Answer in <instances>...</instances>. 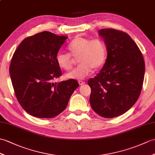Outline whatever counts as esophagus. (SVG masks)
<instances>
[{"label": "esophagus", "mask_w": 155, "mask_h": 155, "mask_svg": "<svg viewBox=\"0 0 155 155\" xmlns=\"http://www.w3.org/2000/svg\"><path fill=\"white\" fill-rule=\"evenodd\" d=\"M78 83L80 85H82V84H84L85 83V82L82 81H78Z\"/></svg>", "instance_id": "obj_1"}]
</instances>
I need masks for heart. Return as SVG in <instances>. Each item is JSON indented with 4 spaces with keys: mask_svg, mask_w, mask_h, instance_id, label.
Segmentation results:
<instances>
[{
    "mask_svg": "<svg viewBox=\"0 0 155 155\" xmlns=\"http://www.w3.org/2000/svg\"><path fill=\"white\" fill-rule=\"evenodd\" d=\"M69 54L59 53L56 55L58 66L64 71L71 69L73 66L72 57H77L80 63L71 73L66 74V78L82 80L91 74L94 68L98 69L106 62L107 48L102 39H91L77 36L67 46Z\"/></svg>",
    "mask_w": 155,
    "mask_h": 155,
    "instance_id": "heart-1",
    "label": "heart"
}]
</instances>
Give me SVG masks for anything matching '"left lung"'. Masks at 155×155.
<instances>
[{
	"label": "left lung",
	"mask_w": 155,
	"mask_h": 155,
	"mask_svg": "<svg viewBox=\"0 0 155 155\" xmlns=\"http://www.w3.org/2000/svg\"><path fill=\"white\" fill-rule=\"evenodd\" d=\"M98 34L105 42L107 55L100 73L88 81L91 88L90 104L100 116L112 118L126 112L138 100L145 61L127 34L111 28L100 30Z\"/></svg>",
	"instance_id": "left-lung-1"
}]
</instances>
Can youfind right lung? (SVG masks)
I'll list each match as a JSON object with an SVG mask.
<instances>
[{
  "mask_svg": "<svg viewBox=\"0 0 155 155\" xmlns=\"http://www.w3.org/2000/svg\"><path fill=\"white\" fill-rule=\"evenodd\" d=\"M67 39L42 31L24 39L14 53L9 71L14 92L22 108L32 116H57L79 86L74 79L53 82L62 74L55 58Z\"/></svg>",
  "mask_w": 155,
  "mask_h": 155,
  "instance_id": "right-lung-1",
  "label": "right lung"
}]
</instances>
